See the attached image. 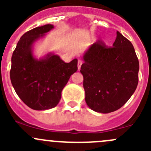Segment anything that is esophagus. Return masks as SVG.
I'll use <instances>...</instances> for the list:
<instances>
[{
  "mask_svg": "<svg viewBox=\"0 0 151 151\" xmlns=\"http://www.w3.org/2000/svg\"><path fill=\"white\" fill-rule=\"evenodd\" d=\"M82 64H83V61L81 60H78V62H77V67H78V70L80 69V67H81Z\"/></svg>",
  "mask_w": 151,
  "mask_h": 151,
  "instance_id": "esophagus-1",
  "label": "esophagus"
}]
</instances>
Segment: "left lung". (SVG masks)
Returning <instances> with one entry per match:
<instances>
[{
	"label": "left lung",
	"instance_id": "obj_1",
	"mask_svg": "<svg viewBox=\"0 0 151 151\" xmlns=\"http://www.w3.org/2000/svg\"><path fill=\"white\" fill-rule=\"evenodd\" d=\"M83 60L80 72L88 106L97 112L109 113L126 104L139 80V60L130 41L117 31L112 47L97 41Z\"/></svg>",
	"mask_w": 151,
	"mask_h": 151
}]
</instances>
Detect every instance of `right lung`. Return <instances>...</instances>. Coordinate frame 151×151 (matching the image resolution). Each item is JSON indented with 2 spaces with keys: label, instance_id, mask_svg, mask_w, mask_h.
<instances>
[{
  "label": "right lung",
  "instance_id": "add662e5",
  "mask_svg": "<svg viewBox=\"0 0 151 151\" xmlns=\"http://www.w3.org/2000/svg\"><path fill=\"white\" fill-rule=\"evenodd\" d=\"M53 28L52 25L47 24L24 33L12 54V84L20 99L35 110L57 106L62 90L71 74L77 71V59L65 63L52 53L40 60L33 57V43Z\"/></svg>",
  "mask_w": 151,
  "mask_h": 151
}]
</instances>
